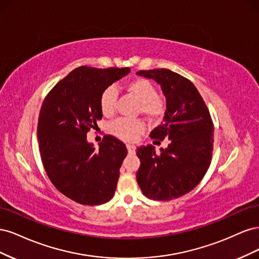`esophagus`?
<instances>
[{"mask_svg":"<svg viewBox=\"0 0 259 259\" xmlns=\"http://www.w3.org/2000/svg\"><path fill=\"white\" fill-rule=\"evenodd\" d=\"M127 150H128V153L131 154H135V150H136V146L134 145H127Z\"/></svg>","mask_w":259,"mask_h":259,"instance_id":"1","label":"esophagus"}]
</instances>
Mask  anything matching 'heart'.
Segmentation results:
<instances>
[{"label": "heart", "instance_id": "heart-1", "mask_svg": "<svg viewBox=\"0 0 259 259\" xmlns=\"http://www.w3.org/2000/svg\"><path fill=\"white\" fill-rule=\"evenodd\" d=\"M125 90L138 101V112L144 114L149 121H158L164 114V103L158 96L155 85L144 77H137L125 85ZM116 93L110 86L101 94L99 105L101 112L111 115L115 110ZM145 130L142 120L119 119L111 124V132L125 142H134Z\"/></svg>", "mask_w": 259, "mask_h": 259}]
</instances>
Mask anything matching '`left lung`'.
<instances>
[{"label": "left lung", "mask_w": 259, "mask_h": 259, "mask_svg": "<svg viewBox=\"0 0 259 259\" xmlns=\"http://www.w3.org/2000/svg\"><path fill=\"white\" fill-rule=\"evenodd\" d=\"M137 74L161 85L166 110L162 124L150 136L169 140L160 153L151 145L137 148L140 160L137 183L149 199H177L191 191L209 167L214 124L197 88L183 75L168 69L140 70Z\"/></svg>", "instance_id": "8db88e82"}]
</instances>
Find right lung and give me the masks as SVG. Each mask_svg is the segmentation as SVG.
Segmentation results:
<instances>
[{
    "instance_id": "obj_1",
    "label": "right lung",
    "mask_w": 259,
    "mask_h": 259,
    "mask_svg": "<svg viewBox=\"0 0 259 259\" xmlns=\"http://www.w3.org/2000/svg\"><path fill=\"white\" fill-rule=\"evenodd\" d=\"M130 71L128 67H79L43 101L37 122L43 166L56 189L80 204H104L114 194L127 149L111 135H106L96 149L86 134L103 117L101 94Z\"/></svg>"
}]
</instances>
